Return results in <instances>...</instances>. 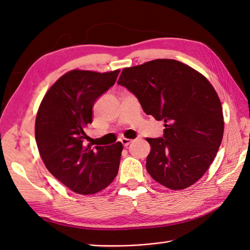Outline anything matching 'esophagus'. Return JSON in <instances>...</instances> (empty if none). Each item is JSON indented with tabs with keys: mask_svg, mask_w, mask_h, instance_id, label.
Masks as SVG:
<instances>
[{
	"mask_svg": "<svg viewBox=\"0 0 250 250\" xmlns=\"http://www.w3.org/2000/svg\"><path fill=\"white\" fill-rule=\"evenodd\" d=\"M133 142V139H131V138H121V143H123V145L125 147H126V146H129V145L131 144Z\"/></svg>",
	"mask_w": 250,
	"mask_h": 250,
	"instance_id": "1",
	"label": "esophagus"
}]
</instances>
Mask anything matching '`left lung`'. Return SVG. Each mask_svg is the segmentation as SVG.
Returning a JSON list of instances; mask_svg holds the SVG:
<instances>
[{
	"label": "left lung",
	"mask_w": 250,
	"mask_h": 250,
	"mask_svg": "<svg viewBox=\"0 0 250 250\" xmlns=\"http://www.w3.org/2000/svg\"><path fill=\"white\" fill-rule=\"evenodd\" d=\"M118 84L137 97L145 113L164 121L163 137L146 138L149 175L175 190L198 181L224 135L222 103L208 80L181 62L163 59L125 68Z\"/></svg>",
	"instance_id": "1"
}]
</instances>
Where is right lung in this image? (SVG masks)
Segmentation results:
<instances>
[{
    "label": "right lung",
    "mask_w": 250,
    "mask_h": 250,
    "mask_svg": "<svg viewBox=\"0 0 250 250\" xmlns=\"http://www.w3.org/2000/svg\"><path fill=\"white\" fill-rule=\"evenodd\" d=\"M119 72L68 71L39 105L35 121L39 154L46 169L77 194H96L117 176L123 144L91 148L85 143V129L92 123L95 101L115 84Z\"/></svg>",
    "instance_id": "obj_1"
}]
</instances>
